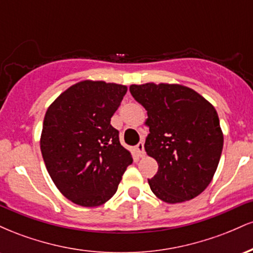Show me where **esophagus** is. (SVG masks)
<instances>
[{
    "label": "esophagus",
    "instance_id": "1",
    "mask_svg": "<svg viewBox=\"0 0 253 253\" xmlns=\"http://www.w3.org/2000/svg\"><path fill=\"white\" fill-rule=\"evenodd\" d=\"M135 149H136V151H138L139 157H141V158L145 157V150H144V143H143V141H140V143L136 145Z\"/></svg>",
    "mask_w": 253,
    "mask_h": 253
}]
</instances>
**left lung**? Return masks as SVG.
I'll return each mask as SVG.
<instances>
[{
    "instance_id": "8db88e82",
    "label": "left lung",
    "mask_w": 253,
    "mask_h": 253,
    "mask_svg": "<svg viewBox=\"0 0 253 253\" xmlns=\"http://www.w3.org/2000/svg\"><path fill=\"white\" fill-rule=\"evenodd\" d=\"M129 91L147 110L144 147L158 163L149 179L152 193L171 205L199 196L213 179L222 152L214 106L182 84H132Z\"/></svg>"
}]
</instances>
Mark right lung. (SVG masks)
<instances>
[{
	"label": "right lung",
	"instance_id": "right-lung-1",
	"mask_svg": "<svg viewBox=\"0 0 253 253\" xmlns=\"http://www.w3.org/2000/svg\"><path fill=\"white\" fill-rule=\"evenodd\" d=\"M127 86L81 81L50 104L40 150L58 190L82 207H97L117 193L133 158L110 125Z\"/></svg>",
	"mask_w": 253,
	"mask_h": 253
}]
</instances>
